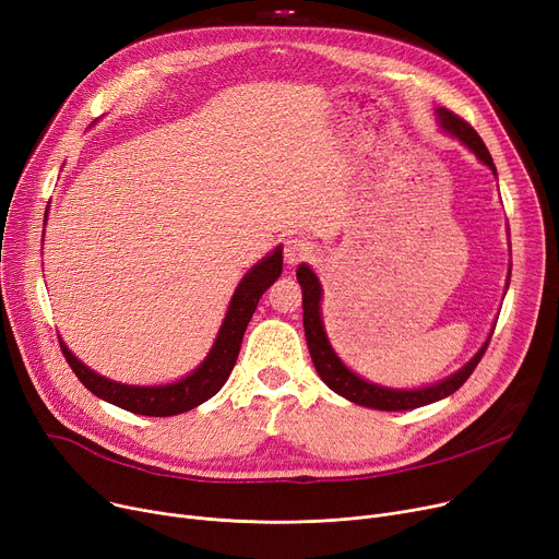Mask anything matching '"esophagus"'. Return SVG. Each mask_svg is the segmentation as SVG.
Wrapping results in <instances>:
<instances>
[{
	"instance_id": "1",
	"label": "esophagus",
	"mask_w": 559,
	"mask_h": 559,
	"mask_svg": "<svg viewBox=\"0 0 559 559\" xmlns=\"http://www.w3.org/2000/svg\"><path fill=\"white\" fill-rule=\"evenodd\" d=\"M312 253H314V247L308 240H289L285 245L283 258H285V262L289 264V267H295V264L312 258Z\"/></svg>"
}]
</instances>
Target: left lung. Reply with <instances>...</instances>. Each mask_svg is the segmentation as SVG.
<instances>
[{
    "instance_id": "1",
    "label": "left lung",
    "mask_w": 559,
    "mask_h": 559,
    "mask_svg": "<svg viewBox=\"0 0 559 559\" xmlns=\"http://www.w3.org/2000/svg\"><path fill=\"white\" fill-rule=\"evenodd\" d=\"M437 117H439V127H442L447 133L455 135L462 144H466L468 150L478 156V160L485 163L496 174L491 154L472 124H466L462 117H457L449 108H437ZM297 278H299V285L304 292V329H306V342L310 348V358L314 362V369L335 394L348 399L350 403L394 413V409H413V407L435 403L439 399H447L466 383V378L474 373V369L478 367L480 358L485 356V350L489 346V337H487V342L480 346V350L472 360H468L460 371H455L453 376H449L447 380H442V383H437V385L421 388V390H390L383 385H373V383H369V380L350 371L333 350V346L326 337L324 324H321V310H319L321 285H319V278L314 276V272L308 267V264H301V267L297 270Z\"/></svg>"
}]
</instances>
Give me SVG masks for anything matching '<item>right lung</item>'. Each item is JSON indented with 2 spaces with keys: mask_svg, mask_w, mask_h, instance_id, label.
<instances>
[{
  "mask_svg": "<svg viewBox=\"0 0 559 559\" xmlns=\"http://www.w3.org/2000/svg\"><path fill=\"white\" fill-rule=\"evenodd\" d=\"M281 272H283V249L276 247L267 258H262L258 264H253V267L247 272V276L240 281L238 289H235L211 354L205 356V360L190 376L176 380V383L154 385V388L122 385L95 373L93 369H87L81 360L72 356V350L63 344V340L58 337L61 340V350L81 383L95 396L117 407L129 409L133 415H144V417H171V415L188 413V409L215 396L226 383V378L235 367V360H238L242 337H245L247 324L255 312V306L264 295V289L281 276Z\"/></svg>",
  "mask_w": 559,
  "mask_h": 559,
  "instance_id": "add662e5",
  "label": "right lung"
}]
</instances>
